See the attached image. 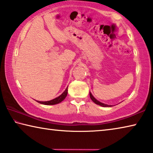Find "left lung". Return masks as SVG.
I'll use <instances>...</instances> for the list:
<instances>
[{
  "label": "left lung",
  "instance_id": "8db88e82",
  "mask_svg": "<svg viewBox=\"0 0 153 153\" xmlns=\"http://www.w3.org/2000/svg\"><path fill=\"white\" fill-rule=\"evenodd\" d=\"M90 98H91V100H92V101L95 103V104L101 106V107H112V105H107V104H105V103H102L101 102L98 101V100L97 99V98H95L94 97V96L92 94L91 92H90Z\"/></svg>",
  "mask_w": 153,
  "mask_h": 153
}]
</instances>
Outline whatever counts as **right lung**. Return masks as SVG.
<instances>
[{"label": "right lung", "instance_id": "add662e5", "mask_svg": "<svg viewBox=\"0 0 153 153\" xmlns=\"http://www.w3.org/2000/svg\"><path fill=\"white\" fill-rule=\"evenodd\" d=\"M67 91H68V86L66 88V89L65 90V91L62 93L60 96H59L58 97L54 98L53 100H48V101H38V100H36V101L40 103V104L45 105H53L59 104V103L61 102L65 98H66L67 95Z\"/></svg>", "mask_w": 153, "mask_h": 153}]
</instances>
